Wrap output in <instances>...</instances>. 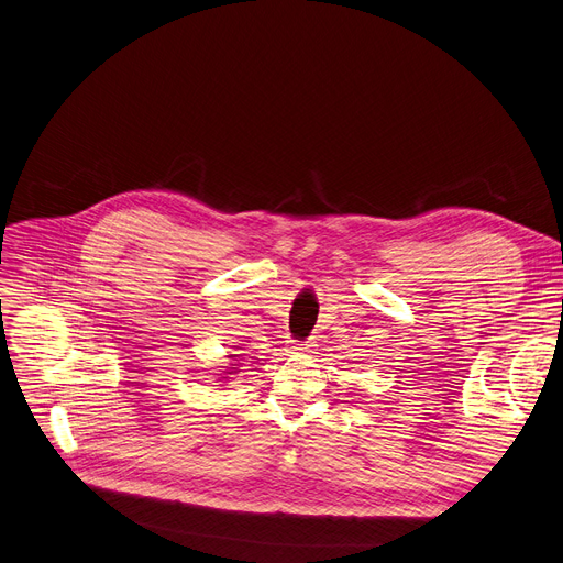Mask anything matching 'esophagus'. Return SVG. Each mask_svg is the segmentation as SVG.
Instances as JSON below:
<instances>
[{
    "label": "esophagus",
    "instance_id": "obj_1",
    "mask_svg": "<svg viewBox=\"0 0 563 563\" xmlns=\"http://www.w3.org/2000/svg\"><path fill=\"white\" fill-rule=\"evenodd\" d=\"M291 350H294V354H310L314 350V345L312 343H294Z\"/></svg>",
    "mask_w": 563,
    "mask_h": 563
}]
</instances>
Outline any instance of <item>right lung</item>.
<instances>
[{
  "label": "right lung",
  "instance_id": "right-lung-1",
  "mask_svg": "<svg viewBox=\"0 0 563 563\" xmlns=\"http://www.w3.org/2000/svg\"><path fill=\"white\" fill-rule=\"evenodd\" d=\"M231 373H235V371H233V368H231Z\"/></svg>",
  "mask_w": 563,
  "mask_h": 563
}]
</instances>
